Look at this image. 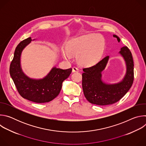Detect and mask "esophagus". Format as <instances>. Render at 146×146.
<instances>
[{"label":"esophagus","instance_id":"34e87169","mask_svg":"<svg viewBox=\"0 0 146 146\" xmlns=\"http://www.w3.org/2000/svg\"><path fill=\"white\" fill-rule=\"evenodd\" d=\"M78 71H79L78 69L76 67H73V69H72V72H73V73H74V72H78Z\"/></svg>","mask_w":146,"mask_h":146}]
</instances>
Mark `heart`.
<instances>
[{
  "instance_id": "obj_1",
  "label": "heart",
  "mask_w": 146,
  "mask_h": 146,
  "mask_svg": "<svg viewBox=\"0 0 146 146\" xmlns=\"http://www.w3.org/2000/svg\"><path fill=\"white\" fill-rule=\"evenodd\" d=\"M105 49V42L101 36L90 33L72 38L66 44V50L62 51V55L69 60L70 55H77L78 64L83 66L91 67L101 60Z\"/></svg>"
}]
</instances>
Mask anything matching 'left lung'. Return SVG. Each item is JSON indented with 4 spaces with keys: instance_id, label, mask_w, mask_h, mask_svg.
<instances>
[{
    "instance_id": "left-lung-1",
    "label": "left lung",
    "mask_w": 146,
    "mask_h": 146,
    "mask_svg": "<svg viewBox=\"0 0 146 146\" xmlns=\"http://www.w3.org/2000/svg\"><path fill=\"white\" fill-rule=\"evenodd\" d=\"M118 42L120 38L113 35ZM118 54L122 57L126 66L123 78L115 83H108L102 79V72L105 70L110 56L104 58L95 66L83 69L82 87L87 100L96 105H111L119 100L131 88L133 81L134 65L132 54L127 47L120 48Z\"/></svg>"
}]
</instances>
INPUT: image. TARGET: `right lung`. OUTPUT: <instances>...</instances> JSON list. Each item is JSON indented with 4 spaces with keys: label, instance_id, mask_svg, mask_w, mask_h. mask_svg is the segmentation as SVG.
Listing matches in <instances>:
<instances>
[{
    "label": "right lung",
    "instance_id": "1",
    "mask_svg": "<svg viewBox=\"0 0 146 146\" xmlns=\"http://www.w3.org/2000/svg\"><path fill=\"white\" fill-rule=\"evenodd\" d=\"M35 40L30 37L17 46L10 65V74L23 98L35 103H47L59 95L62 82L70 76L72 69L63 70L54 66L42 78H33L26 75L21 64V54L25 48Z\"/></svg>",
    "mask_w": 146,
    "mask_h": 146
}]
</instances>
